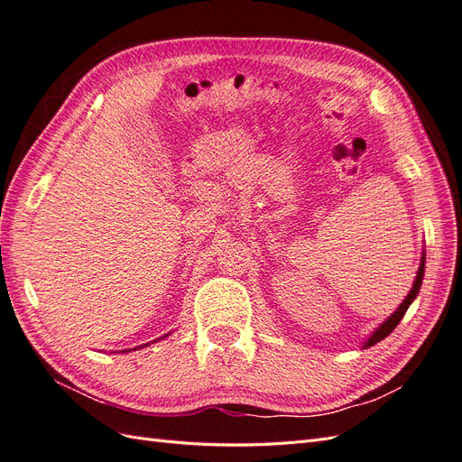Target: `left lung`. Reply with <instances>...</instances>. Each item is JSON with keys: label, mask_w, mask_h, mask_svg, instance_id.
Listing matches in <instances>:
<instances>
[{"label": "left lung", "mask_w": 462, "mask_h": 462, "mask_svg": "<svg viewBox=\"0 0 462 462\" xmlns=\"http://www.w3.org/2000/svg\"><path fill=\"white\" fill-rule=\"evenodd\" d=\"M424 262H426V258L422 256V262H420V268H418V275H416V282H414V285H412V289H411V292L407 295V299H404L402 302H401V306L399 309L391 314L383 324L377 328L372 335H370V339L366 341V345H365V348L366 346H372V345H375V343H380L382 339H385L387 335L393 331L395 328H397V324L399 321L402 319V316L407 314V310H409V306H411V302L416 299V295H418V291H420V285H422V279H424Z\"/></svg>", "instance_id": "1"}]
</instances>
